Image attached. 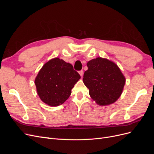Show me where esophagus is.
<instances>
[{"instance_id":"obj_1","label":"esophagus","mask_w":154,"mask_h":154,"mask_svg":"<svg viewBox=\"0 0 154 154\" xmlns=\"http://www.w3.org/2000/svg\"><path fill=\"white\" fill-rule=\"evenodd\" d=\"M79 74H80V75L81 76H83V70H81V71H79Z\"/></svg>"}]
</instances>
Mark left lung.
Returning <instances> with one entry per match:
<instances>
[{"label":"left lung","mask_w":154,"mask_h":154,"mask_svg":"<svg viewBox=\"0 0 154 154\" xmlns=\"http://www.w3.org/2000/svg\"><path fill=\"white\" fill-rule=\"evenodd\" d=\"M87 66L83 81L93 100L102 106L114 103L125 83V78L117 65L100 57L90 60Z\"/></svg>","instance_id":"8db88e82"}]
</instances>
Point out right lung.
<instances>
[{
  "label": "right lung",
  "instance_id": "add662e5",
  "mask_svg": "<svg viewBox=\"0 0 154 154\" xmlns=\"http://www.w3.org/2000/svg\"><path fill=\"white\" fill-rule=\"evenodd\" d=\"M80 78V75L71 63L55 58L44 65L35 83L41 100L49 106H56L69 98Z\"/></svg>",
  "mask_w": 154,
  "mask_h": 154
}]
</instances>
